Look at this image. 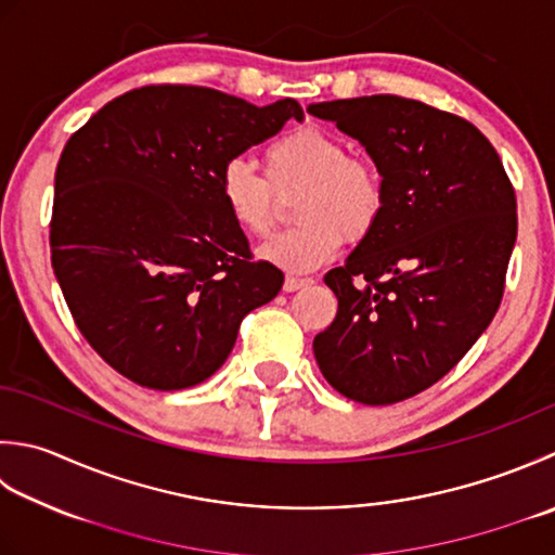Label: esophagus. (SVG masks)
I'll list each match as a JSON object with an SVG mask.
<instances>
[{
    "mask_svg": "<svg viewBox=\"0 0 555 555\" xmlns=\"http://www.w3.org/2000/svg\"><path fill=\"white\" fill-rule=\"evenodd\" d=\"M312 284V279H298V276H286L284 281V291L291 293V291H298V288H306Z\"/></svg>",
    "mask_w": 555,
    "mask_h": 555,
    "instance_id": "obj_1",
    "label": "esophagus"
}]
</instances>
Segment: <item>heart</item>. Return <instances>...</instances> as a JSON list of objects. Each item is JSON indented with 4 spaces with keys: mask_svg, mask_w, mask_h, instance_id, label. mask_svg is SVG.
I'll return each instance as SVG.
<instances>
[{
    "mask_svg": "<svg viewBox=\"0 0 555 555\" xmlns=\"http://www.w3.org/2000/svg\"><path fill=\"white\" fill-rule=\"evenodd\" d=\"M267 178L245 158L219 172V197L228 219L245 235L262 237L276 223V194L300 190L293 219L300 225L259 247L264 262L310 271L339 253L346 237L365 241L387 209V182L373 160L349 156L339 137L320 127H298L264 149Z\"/></svg>",
    "mask_w": 555,
    "mask_h": 555,
    "instance_id": "1",
    "label": "heart"
}]
</instances>
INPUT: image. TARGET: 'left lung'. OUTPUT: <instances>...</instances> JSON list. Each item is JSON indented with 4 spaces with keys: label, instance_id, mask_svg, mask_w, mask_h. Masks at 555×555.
<instances>
[{
    "label": "left lung",
    "instance_id": "left-lung-1",
    "mask_svg": "<svg viewBox=\"0 0 555 555\" xmlns=\"http://www.w3.org/2000/svg\"><path fill=\"white\" fill-rule=\"evenodd\" d=\"M308 113L361 141L387 182L383 221L324 274L339 310L314 358L344 397L397 404L448 375L501 308L513 182L479 129L421 101L363 95Z\"/></svg>",
    "mask_w": 555,
    "mask_h": 555
}]
</instances>
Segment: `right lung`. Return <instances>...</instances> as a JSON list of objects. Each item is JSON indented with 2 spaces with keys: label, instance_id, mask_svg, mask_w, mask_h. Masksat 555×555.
Returning a JSON list of instances; mask_svg holds the SVG:
<instances>
[{
  "label": "right lung",
  "instance_id": "right-lung-1",
  "mask_svg": "<svg viewBox=\"0 0 555 555\" xmlns=\"http://www.w3.org/2000/svg\"><path fill=\"white\" fill-rule=\"evenodd\" d=\"M302 107H257L204 86H144L69 137L50 221L52 269L76 327L149 389L204 383L247 312L284 286L253 259L219 197L225 160L281 132Z\"/></svg>",
  "mask_w": 555,
  "mask_h": 555
}]
</instances>
